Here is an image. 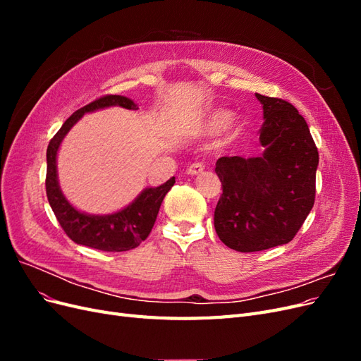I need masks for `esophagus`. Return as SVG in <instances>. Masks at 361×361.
Here are the masks:
<instances>
[{
  "mask_svg": "<svg viewBox=\"0 0 361 361\" xmlns=\"http://www.w3.org/2000/svg\"><path fill=\"white\" fill-rule=\"evenodd\" d=\"M203 170H204V164H202V162H194V164H191V166L188 167L187 173L191 174V176H195V174L203 173Z\"/></svg>",
  "mask_w": 361,
  "mask_h": 361,
  "instance_id": "34e87169",
  "label": "esophagus"
}]
</instances>
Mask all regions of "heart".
I'll use <instances>...</instances> for the list:
<instances>
[{
  "label": "heart",
  "instance_id": "1",
  "mask_svg": "<svg viewBox=\"0 0 361 361\" xmlns=\"http://www.w3.org/2000/svg\"><path fill=\"white\" fill-rule=\"evenodd\" d=\"M232 114L226 110H216L206 116V118L202 122L200 129L204 133H218L221 130L228 122H231Z\"/></svg>",
  "mask_w": 361,
  "mask_h": 361
}]
</instances>
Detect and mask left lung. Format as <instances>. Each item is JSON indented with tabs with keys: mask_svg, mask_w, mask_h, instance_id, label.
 <instances>
[{
	"mask_svg": "<svg viewBox=\"0 0 361 361\" xmlns=\"http://www.w3.org/2000/svg\"><path fill=\"white\" fill-rule=\"evenodd\" d=\"M265 122L256 158L223 157L215 164L223 194L214 226L218 238L241 253L288 244L310 214L319 154L297 108L256 93Z\"/></svg>",
	"mask_w": 361,
	"mask_h": 361,
	"instance_id": "left-lung-1",
	"label": "left lung"
}]
</instances>
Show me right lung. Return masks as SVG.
I'll use <instances>...</instances> for the list:
<instances>
[{"label": "right lung", "mask_w": 361, "mask_h": 361, "mask_svg": "<svg viewBox=\"0 0 361 361\" xmlns=\"http://www.w3.org/2000/svg\"><path fill=\"white\" fill-rule=\"evenodd\" d=\"M123 106L138 110L129 97L105 94L75 111L63 123L59 133L52 137L47 150V195L57 220L73 243L102 251H128L138 247L152 232L159 212V206L166 194L174 185V178L157 188H146L125 209L111 215H89L80 212L64 197L57 179V152L61 141L71 128L78 122L84 113H92L106 106Z\"/></svg>", "instance_id": "obj_1"}]
</instances>
